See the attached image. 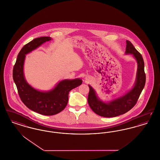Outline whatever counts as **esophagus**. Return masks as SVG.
I'll return each instance as SVG.
<instances>
[{
  "label": "esophagus",
  "mask_w": 160,
  "mask_h": 160,
  "mask_svg": "<svg viewBox=\"0 0 160 160\" xmlns=\"http://www.w3.org/2000/svg\"><path fill=\"white\" fill-rule=\"evenodd\" d=\"M86 80H89V78H86Z\"/></svg>",
  "instance_id": "obj_1"
}]
</instances>
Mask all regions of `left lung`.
I'll list each match as a JSON object with an SVG mask.
<instances>
[{"instance_id": "obj_1", "label": "left lung", "mask_w": 160, "mask_h": 160, "mask_svg": "<svg viewBox=\"0 0 160 160\" xmlns=\"http://www.w3.org/2000/svg\"><path fill=\"white\" fill-rule=\"evenodd\" d=\"M126 54H131L138 63L136 82L131 91L122 97L109 103H104L98 98L94 89L89 85L88 104L94 112L104 117H114L130 111L136 104L146 83L144 63L141 54L135 48L131 42L126 40Z\"/></svg>"}]
</instances>
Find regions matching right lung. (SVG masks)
<instances>
[{"label": "right lung", "mask_w": 160, "mask_h": 160, "mask_svg": "<svg viewBox=\"0 0 160 160\" xmlns=\"http://www.w3.org/2000/svg\"><path fill=\"white\" fill-rule=\"evenodd\" d=\"M51 40L50 37L36 38L24 45L19 52L12 71L13 80L22 102L29 109L44 115H53L62 111L68 102L69 91L82 83L80 78L63 80L51 91L41 92L27 82L23 75L25 54Z\"/></svg>", "instance_id": "right-lung-1"}]
</instances>
